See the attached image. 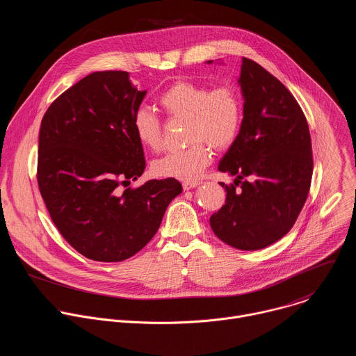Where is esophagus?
Listing matches in <instances>:
<instances>
[{"instance_id": "34e87169", "label": "esophagus", "mask_w": 356, "mask_h": 356, "mask_svg": "<svg viewBox=\"0 0 356 356\" xmlns=\"http://www.w3.org/2000/svg\"><path fill=\"white\" fill-rule=\"evenodd\" d=\"M197 186H200V181H183L184 190H191V188H195Z\"/></svg>"}]
</instances>
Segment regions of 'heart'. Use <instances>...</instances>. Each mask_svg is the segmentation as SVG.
<instances>
[{"instance_id": "1", "label": "heart", "mask_w": 356, "mask_h": 356, "mask_svg": "<svg viewBox=\"0 0 356 356\" xmlns=\"http://www.w3.org/2000/svg\"><path fill=\"white\" fill-rule=\"evenodd\" d=\"M162 110L170 118L187 120V148L173 151L152 163L158 177L183 181L197 180L212 162V147L227 149L238 140L243 123V99L232 85L209 88L191 81H176L158 97ZM133 131L138 143L151 151L163 144V129L159 117L147 107L133 115Z\"/></svg>"}]
</instances>
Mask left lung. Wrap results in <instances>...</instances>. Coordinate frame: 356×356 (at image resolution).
I'll list each match as a JSON object with an SVG mask.
<instances>
[{
  "mask_svg": "<svg viewBox=\"0 0 356 356\" xmlns=\"http://www.w3.org/2000/svg\"><path fill=\"white\" fill-rule=\"evenodd\" d=\"M239 83L245 99L241 134L218 166L236 179L230 186L220 183L225 205L209 223L226 245L259 250L284 238L306 202L312 140L293 95L260 64L243 58Z\"/></svg>",
  "mask_w": 356,
  "mask_h": 356,
  "instance_id": "left-lung-1",
  "label": "left lung"
}]
</instances>
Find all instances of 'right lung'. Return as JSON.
<instances>
[{"label": "right lung", "instance_id": "right-lung-1", "mask_svg": "<svg viewBox=\"0 0 356 356\" xmlns=\"http://www.w3.org/2000/svg\"><path fill=\"white\" fill-rule=\"evenodd\" d=\"M145 93L126 71H97L61 93L43 115L40 194L63 238L95 261L117 263L138 253L181 193L176 179L123 190L145 169L131 126Z\"/></svg>", "mask_w": 356, "mask_h": 356}]
</instances>
